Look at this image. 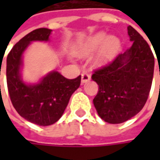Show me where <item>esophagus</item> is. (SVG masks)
<instances>
[{
  "mask_svg": "<svg viewBox=\"0 0 160 160\" xmlns=\"http://www.w3.org/2000/svg\"><path fill=\"white\" fill-rule=\"evenodd\" d=\"M91 80V75L87 72H83L81 74V82L82 83H85V82H88L89 80Z\"/></svg>",
  "mask_w": 160,
  "mask_h": 160,
  "instance_id": "obj_1",
  "label": "esophagus"
}]
</instances>
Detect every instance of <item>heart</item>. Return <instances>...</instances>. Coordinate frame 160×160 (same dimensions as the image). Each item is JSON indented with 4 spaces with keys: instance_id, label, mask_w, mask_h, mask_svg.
I'll use <instances>...</instances> for the list:
<instances>
[{
    "instance_id": "b5f03b06",
    "label": "heart",
    "mask_w": 160,
    "mask_h": 160,
    "mask_svg": "<svg viewBox=\"0 0 160 160\" xmlns=\"http://www.w3.org/2000/svg\"><path fill=\"white\" fill-rule=\"evenodd\" d=\"M97 49L96 64H106L113 60L121 49V42L116 36L107 37L105 32H98L87 38L74 49L78 56H88Z\"/></svg>"
}]
</instances>
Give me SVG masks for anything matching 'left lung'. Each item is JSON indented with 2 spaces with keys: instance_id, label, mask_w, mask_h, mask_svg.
<instances>
[{
  "instance_id": "left-lung-1",
  "label": "left lung",
  "mask_w": 160,
  "mask_h": 160,
  "mask_svg": "<svg viewBox=\"0 0 160 160\" xmlns=\"http://www.w3.org/2000/svg\"><path fill=\"white\" fill-rule=\"evenodd\" d=\"M128 34L132 47L92 75L99 86L94 108L111 124L122 123L142 110L153 80L155 58L148 43L131 26Z\"/></svg>"
}]
</instances>
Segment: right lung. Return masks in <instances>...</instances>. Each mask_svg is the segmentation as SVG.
Masks as SVG:
<instances>
[{"instance_id":"obj_1","label":"right lung","mask_w":160,"mask_h":160,"mask_svg":"<svg viewBox=\"0 0 160 160\" xmlns=\"http://www.w3.org/2000/svg\"><path fill=\"white\" fill-rule=\"evenodd\" d=\"M51 31L52 29L42 28L29 32L15 44L6 60L7 88L15 109L25 119L40 126L52 125L62 117L81 80L80 76L68 80L53 71L35 85L22 81L20 68L24 51L30 42L48 41Z\"/></svg>"}]
</instances>
